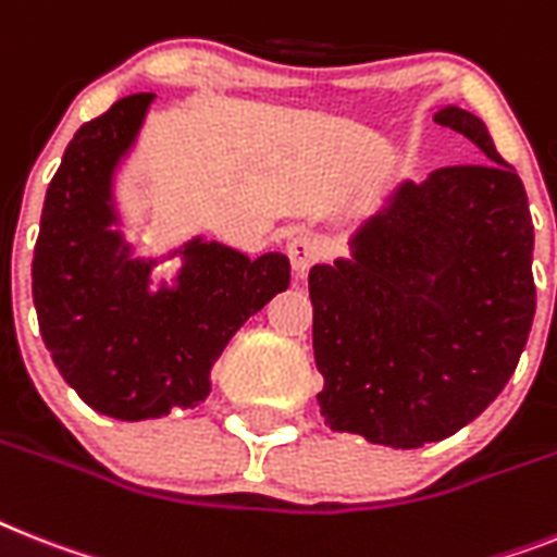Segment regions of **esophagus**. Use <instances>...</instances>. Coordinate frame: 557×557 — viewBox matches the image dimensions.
Here are the masks:
<instances>
[{"instance_id": "1", "label": "esophagus", "mask_w": 557, "mask_h": 557, "mask_svg": "<svg viewBox=\"0 0 557 557\" xmlns=\"http://www.w3.org/2000/svg\"><path fill=\"white\" fill-rule=\"evenodd\" d=\"M287 256L289 264H293V273L305 275L321 259V247L315 242V236H310V233H296L287 242Z\"/></svg>"}]
</instances>
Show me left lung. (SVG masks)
<instances>
[{"instance_id": "1", "label": "left lung", "mask_w": 557, "mask_h": 557, "mask_svg": "<svg viewBox=\"0 0 557 557\" xmlns=\"http://www.w3.org/2000/svg\"><path fill=\"white\" fill-rule=\"evenodd\" d=\"M435 122L490 162L404 182L358 227L352 259L310 270L321 416L395 449L475 421L516 372L535 315V233L516 168L467 110Z\"/></svg>"}]
</instances>
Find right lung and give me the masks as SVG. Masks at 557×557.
<instances>
[{
    "label": "right lung",
    "instance_id": "right-lung-1",
    "mask_svg": "<svg viewBox=\"0 0 557 557\" xmlns=\"http://www.w3.org/2000/svg\"><path fill=\"white\" fill-rule=\"evenodd\" d=\"M153 94L119 99L76 131L50 182L34 250L41 342L87 407L122 421L193 410L236 330L287 289L289 261L193 238L176 287L150 289L153 261L113 230V170Z\"/></svg>",
    "mask_w": 557,
    "mask_h": 557
}]
</instances>
